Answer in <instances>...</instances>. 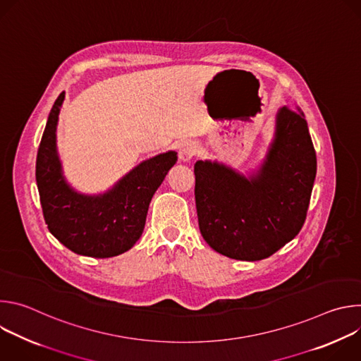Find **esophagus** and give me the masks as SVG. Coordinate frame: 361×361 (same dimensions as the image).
I'll return each instance as SVG.
<instances>
[{"label": "esophagus", "instance_id": "obj_1", "mask_svg": "<svg viewBox=\"0 0 361 361\" xmlns=\"http://www.w3.org/2000/svg\"><path fill=\"white\" fill-rule=\"evenodd\" d=\"M197 151H198V145H197L194 141H184V142L180 145V149H178L180 161L188 163V161L195 156Z\"/></svg>", "mask_w": 361, "mask_h": 361}]
</instances>
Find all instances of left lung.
Segmentation results:
<instances>
[{"label": "left lung", "instance_id": "1", "mask_svg": "<svg viewBox=\"0 0 361 361\" xmlns=\"http://www.w3.org/2000/svg\"><path fill=\"white\" fill-rule=\"evenodd\" d=\"M317 159L302 111L281 107L260 167L248 176L220 161L194 164L202 238L234 260H263L301 230Z\"/></svg>", "mask_w": 361, "mask_h": 361}]
</instances>
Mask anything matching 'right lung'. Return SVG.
I'll return each instance as SVG.
<instances>
[{
    "label": "right lung",
    "instance_id": "obj_1",
    "mask_svg": "<svg viewBox=\"0 0 361 361\" xmlns=\"http://www.w3.org/2000/svg\"><path fill=\"white\" fill-rule=\"evenodd\" d=\"M64 98L63 91L49 111L37 154L44 220L49 233L75 254L109 259L128 251L141 237L149 201L177 163V152L141 161L104 192L82 194L66 180L59 156L57 124Z\"/></svg>",
    "mask_w": 361,
    "mask_h": 361
}]
</instances>
